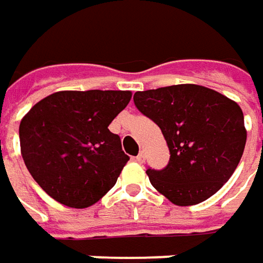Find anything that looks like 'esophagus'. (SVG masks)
Listing matches in <instances>:
<instances>
[{"label":"esophagus","instance_id":"esophagus-1","mask_svg":"<svg viewBox=\"0 0 263 263\" xmlns=\"http://www.w3.org/2000/svg\"><path fill=\"white\" fill-rule=\"evenodd\" d=\"M145 159H146V157H145V152L142 151V152H140V154L136 157V161L139 162V164H143V162H145Z\"/></svg>","mask_w":263,"mask_h":263}]
</instances>
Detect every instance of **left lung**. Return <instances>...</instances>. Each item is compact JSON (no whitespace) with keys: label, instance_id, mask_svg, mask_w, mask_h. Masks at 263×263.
<instances>
[{"label":"left lung","instance_id":"obj_1","mask_svg":"<svg viewBox=\"0 0 263 263\" xmlns=\"http://www.w3.org/2000/svg\"><path fill=\"white\" fill-rule=\"evenodd\" d=\"M136 108L167 140L170 162L146 174L159 193L178 206L215 195L233 176L246 145L241 108L217 90L174 85L136 92Z\"/></svg>","mask_w":263,"mask_h":263}]
</instances>
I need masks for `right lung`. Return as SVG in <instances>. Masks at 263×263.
Listing matches in <instances>:
<instances>
[{"label": "right lung", "mask_w": 263, "mask_h": 263, "mask_svg": "<svg viewBox=\"0 0 263 263\" xmlns=\"http://www.w3.org/2000/svg\"><path fill=\"white\" fill-rule=\"evenodd\" d=\"M132 99L130 90H63L23 117L22 157L35 181L70 208L96 203L130 159L108 126Z\"/></svg>", "instance_id": "add662e5"}]
</instances>
